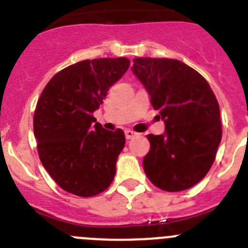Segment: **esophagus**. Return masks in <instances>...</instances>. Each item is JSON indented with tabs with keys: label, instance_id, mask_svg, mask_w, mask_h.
I'll return each instance as SVG.
<instances>
[{
	"label": "esophagus",
	"instance_id": "esophagus-1",
	"mask_svg": "<svg viewBox=\"0 0 248 248\" xmlns=\"http://www.w3.org/2000/svg\"><path fill=\"white\" fill-rule=\"evenodd\" d=\"M135 135H137V133L133 130H130V129H128V130H125V137L126 139H131V138H134Z\"/></svg>",
	"mask_w": 248,
	"mask_h": 248
}]
</instances>
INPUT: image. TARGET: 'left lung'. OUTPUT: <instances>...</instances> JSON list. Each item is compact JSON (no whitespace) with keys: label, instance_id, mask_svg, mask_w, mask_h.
I'll use <instances>...</instances> for the list:
<instances>
[{"label":"left lung","instance_id":"1","mask_svg":"<svg viewBox=\"0 0 248 248\" xmlns=\"http://www.w3.org/2000/svg\"><path fill=\"white\" fill-rule=\"evenodd\" d=\"M131 71L165 123L164 134L148 135L144 171L161 190L190 189L209 172L222 137L214 92L200 73L176 59L135 58Z\"/></svg>","mask_w":248,"mask_h":248}]
</instances>
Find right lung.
I'll list each match as a JSON object with an SVG mask.
<instances>
[{"instance_id": "1", "label": "right lung", "mask_w": 248, "mask_h": 248, "mask_svg": "<svg viewBox=\"0 0 248 248\" xmlns=\"http://www.w3.org/2000/svg\"><path fill=\"white\" fill-rule=\"evenodd\" d=\"M129 64L126 58L82 61L57 73L39 97L33 118L39 159L65 191L89 198L113 181L125 135L104 129L92 114Z\"/></svg>"}]
</instances>
